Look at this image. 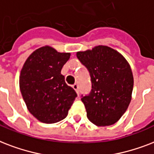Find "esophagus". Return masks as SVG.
Returning <instances> with one entry per match:
<instances>
[{
	"label": "esophagus",
	"instance_id": "obj_1",
	"mask_svg": "<svg viewBox=\"0 0 154 154\" xmlns=\"http://www.w3.org/2000/svg\"><path fill=\"white\" fill-rule=\"evenodd\" d=\"M72 88L75 89V91L76 92H77V94H79V86H78V84L75 83L74 85H72Z\"/></svg>",
	"mask_w": 154,
	"mask_h": 154
}]
</instances>
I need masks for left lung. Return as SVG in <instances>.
I'll return each mask as SVG.
<instances>
[{
	"label": "left lung",
	"mask_w": 154,
	"mask_h": 154,
	"mask_svg": "<svg viewBox=\"0 0 154 154\" xmlns=\"http://www.w3.org/2000/svg\"><path fill=\"white\" fill-rule=\"evenodd\" d=\"M76 56L91 76L90 93L81 96L88 120L98 126L112 125L130 103L133 76L129 64L119 52L106 46L77 52Z\"/></svg>",
	"instance_id": "8db88e82"
}]
</instances>
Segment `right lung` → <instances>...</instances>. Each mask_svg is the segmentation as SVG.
I'll use <instances>...</instances> for the list:
<instances>
[{
	"instance_id": "1",
	"label": "right lung",
	"mask_w": 154,
	"mask_h": 154,
	"mask_svg": "<svg viewBox=\"0 0 154 154\" xmlns=\"http://www.w3.org/2000/svg\"><path fill=\"white\" fill-rule=\"evenodd\" d=\"M70 56V53L43 46L29 55L21 69V95L29 112L41 122L54 124L63 120L77 97L61 74Z\"/></svg>"
}]
</instances>
